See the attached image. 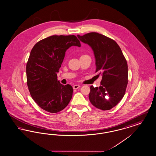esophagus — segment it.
<instances>
[{
	"instance_id": "esophagus-1",
	"label": "esophagus",
	"mask_w": 156,
	"mask_h": 156,
	"mask_svg": "<svg viewBox=\"0 0 156 156\" xmlns=\"http://www.w3.org/2000/svg\"><path fill=\"white\" fill-rule=\"evenodd\" d=\"M80 87H81L80 85H74V87H73V89H77L80 88Z\"/></svg>"
}]
</instances>
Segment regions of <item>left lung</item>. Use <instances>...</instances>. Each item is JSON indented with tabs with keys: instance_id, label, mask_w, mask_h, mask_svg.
Masks as SVG:
<instances>
[{
	"instance_id": "obj_1",
	"label": "left lung",
	"mask_w": 156,
	"mask_h": 156,
	"mask_svg": "<svg viewBox=\"0 0 156 156\" xmlns=\"http://www.w3.org/2000/svg\"><path fill=\"white\" fill-rule=\"evenodd\" d=\"M94 50L97 76H101L99 87H90L89 98L95 107L108 110L124 97L128 82V64L120 47L110 37L97 32L77 35Z\"/></svg>"
}]
</instances>
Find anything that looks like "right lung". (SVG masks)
Segmentation results:
<instances>
[{
    "label": "right lung",
    "mask_w": 156,
    "mask_h": 156,
    "mask_svg": "<svg viewBox=\"0 0 156 156\" xmlns=\"http://www.w3.org/2000/svg\"><path fill=\"white\" fill-rule=\"evenodd\" d=\"M72 46H81L75 35H52L37 42L31 51L26 66L27 86L33 100L48 112L62 111L72 98L73 88L60 83L57 75Z\"/></svg>",
    "instance_id": "add662e5"
}]
</instances>
